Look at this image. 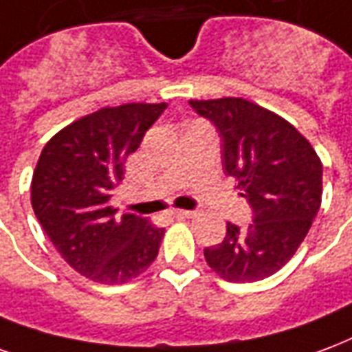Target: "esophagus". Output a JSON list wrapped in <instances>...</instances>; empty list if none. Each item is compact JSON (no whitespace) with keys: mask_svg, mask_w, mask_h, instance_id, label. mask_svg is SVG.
<instances>
[{"mask_svg":"<svg viewBox=\"0 0 352 352\" xmlns=\"http://www.w3.org/2000/svg\"><path fill=\"white\" fill-rule=\"evenodd\" d=\"M170 214L174 217H178V219H189V217H193L195 212H191V210H173Z\"/></svg>","mask_w":352,"mask_h":352,"instance_id":"obj_1","label":"esophagus"}]
</instances>
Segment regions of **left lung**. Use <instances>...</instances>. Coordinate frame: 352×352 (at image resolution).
Here are the masks:
<instances>
[{
	"instance_id": "8db88e82",
	"label": "left lung",
	"mask_w": 352,
	"mask_h": 352,
	"mask_svg": "<svg viewBox=\"0 0 352 352\" xmlns=\"http://www.w3.org/2000/svg\"><path fill=\"white\" fill-rule=\"evenodd\" d=\"M223 140V170L253 208V223H227L221 243L204 250L208 266L232 283L281 270L304 242L322 197V163L296 127L242 97L189 101Z\"/></svg>"
}]
</instances>
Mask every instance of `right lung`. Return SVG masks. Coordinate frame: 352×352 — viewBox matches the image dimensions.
<instances>
[{
    "label": "right lung",
    "instance_id": "right-lung-1",
    "mask_svg": "<svg viewBox=\"0 0 352 352\" xmlns=\"http://www.w3.org/2000/svg\"><path fill=\"white\" fill-rule=\"evenodd\" d=\"M166 102L104 107L69 123L41 151L32 179V206L65 263L102 285L127 283L159 253L165 229L144 217H116L112 189L125 161Z\"/></svg>",
    "mask_w": 352,
    "mask_h": 352
}]
</instances>
